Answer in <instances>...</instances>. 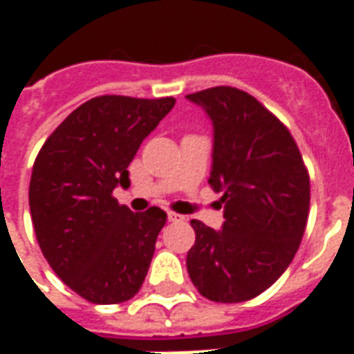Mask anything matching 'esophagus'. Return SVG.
Returning a JSON list of instances; mask_svg holds the SVG:
<instances>
[{
  "label": "esophagus",
  "mask_w": 354,
  "mask_h": 354,
  "mask_svg": "<svg viewBox=\"0 0 354 354\" xmlns=\"http://www.w3.org/2000/svg\"><path fill=\"white\" fill-rule=\"evenodd\" d=\"M167 216H169L170 222H182V220H184V216L178 214V212H172V210H169V212H167Z\"/></svg>",
  "instance_id": "esophagus-1"
}]
</instances>
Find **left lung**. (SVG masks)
Instances as JSON below:
<instances>
[{"instance_id": "8db88e82", "label": "left lung", "mask_w": 354, "mask_h": 354, "mask_svg": "<svg viewBox=\"0 0 354 354\" xmlns=\"http://www.w3.org/2000/svg\"><path fill=\"white\" fill-rule=\"evenodd\" d=\"M214 124L210 185L222 192V231L192 220L185 263L201 296L241 304L260 296L294 260L311 185L296 140L281 119L235 87L187 94Z\"/></svg>"}]
</instances>
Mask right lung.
<instances>
[{
  "label": "right lung",
  "mask_w": 354,
  "mask_h": 354,
  "mask_svg": "<svg viewBox=\"0 0 354 354\" xmlns=\"http://www.w3.org/2000/svg\"><path fill=\"white\" fill-rule=\"evenodd\" d=\"M174 98L104 94L73 109L39 149L30 180V214L45 260L91 304L138 294L167 214L132 212L113 197L129 165Z\"/></svg>",
  "instance_id": "right-lung-1"
}]
</instances>
